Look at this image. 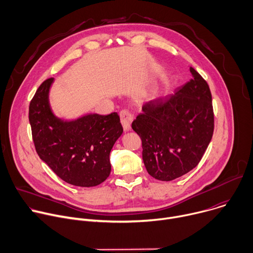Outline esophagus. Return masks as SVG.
Segmentation results:
<instances>
[{
    "instance_id": "1",
    "label": "esophagus",
    "mask_w": 253,
    "mask_h": 253,
    "mask_svg": "<svg viewBox=\"0 0 253 253\" xmlns=\"http://www.w3.org/2000/svg\"><path fill=\"white\" fill-rule=\"evenodd\" d=\"M120 119H121L123 128H124V131L130 130L131 123L133 121V115L131 114V112H129L128 110H121L120 111Z\"/></svg>"
}]
</instances>
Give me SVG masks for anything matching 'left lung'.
I'll return each mask as SVG.
<instances>
[{"label":"left lung","instance_id":"left-lung-1","mask_svg":"<svg viewBox=\"0 0 253 253\" xmlns=\"http://www.w3.org/2000/svg\"><path fill=\"white\" fill-rule=\"evenodd\" d=\"M189 70V82L165 99L143 104V112L132 122L142 140L144 165L161 181H171L195 168L213 135L209 86L195 69Z\"/></svg>","mask_w":253,"mask_h":253}]
</instances>
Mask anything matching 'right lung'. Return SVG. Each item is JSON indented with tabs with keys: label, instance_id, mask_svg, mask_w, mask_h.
I'll list each match as a JSON object with an SVG mask.
<instances>
[{
	"label": "right lung",
	"instance_id": "obj_1",
	"mask_svg": "<svg viewBox=\"0 0 253 253\" xmlns=\"http://www.w3.org/2000/svg\"><path fill=\"white\" fill-rule=\"evenodd\" d=\"M54 78L45 80L29 106V121L39 157L65 182L92 187L110 175V152L123 133L120 117L89 114L74 121L57 118L50 108L49 90Z\"/></svg>",
	"mask_w": 253,
	"mask_h": 253
}]
</instances>
